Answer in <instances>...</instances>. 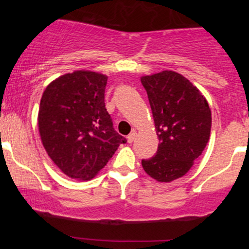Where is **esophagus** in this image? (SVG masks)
I'll list each match as a JSON object with an SVG mask.
<instances>
[{"label":"esophagus","mask_w":249,"mask_h":249,"mask_svg":"<svg viewBox=\"0 0 249 249\" xmlns=\"http://www.w3.org/2000/svg\"><path fill=\"white\" fill-rule=\"evenodd\" d=\"M136 137H137V132L136 131H132V132L127 136V142L131 144V142H133L134 139H136Z\"/></svg>","instance_id":"1"}]
</instances>
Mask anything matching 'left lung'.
Returning a JSON list of instances; mask_svg holds the SVG:
<instances>
[{
  "mask_svg": "<svg viewBox=\"0 0 249 249\" xmlns=\"http://www.w3.org/2000/svg\"><path fill=\"white\" fill-rule=\"evenodd\" d=\"M160 144L156 156L142 159L148 176L170 182L188 172L210 139L211 108L201 92L174 71L142 77Z\"/></svg>",
  "mask_w": 249,
  "mask_h": 249,
  "instance_id": "1",
  "label": "left lung"
}]
</instances>
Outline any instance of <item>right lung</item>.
I'll use <instances>...</instances> for the list:
<instances>
[{"mask_svg":"<svg viewBox=\"0 0 249 249\" xmlns=\"http://www.w3.org/2000/svg\"><path fill=\"white\" fill-rule=\"evenodd\" d=\"M107 82L101 73L75 71L58 77L43 92L38 112L43 146L70 178L95 177L126 142L105 108Z\"/></svg>","mask_w":249,"mask_h":249,"instance_id":"right-lung-1","label":"right lung"}]
</instances>
